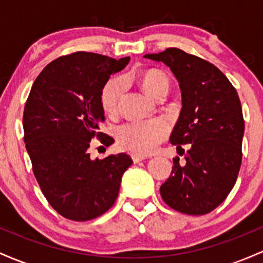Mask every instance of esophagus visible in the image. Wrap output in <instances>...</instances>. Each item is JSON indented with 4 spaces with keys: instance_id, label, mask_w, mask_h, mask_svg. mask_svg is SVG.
I'll list each match as a JSON object with an SVG mask.
<instances>
[{
    "instance_id": "1",
    "label": "esophagus",
    "mask_w": 263,
    "mask_h": 263,
    "mask_svg": "<svg viewBox=\"0 0 263 263\" xmlns=\"http://www.w3.org/2000/svg\"><path fill=\"white\" fill-rule=\"evenodd\" d=\"M146 158H147V156H143V155H132V161H134V163H138Z\"/></svg>"
}]
</instances>
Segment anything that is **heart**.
<instances>
[{
  "label": "heart",
  "instance_id": "obj_1",
  "mask_svg": "<svg viewBox=\"0 0 263 263\" xmlns=\"http://www.w3.org/2000/svg\"><path fill=\"white\" fill-rule=\"evenodd\" d=\"M137 81L144 92L156 99L161 92L170 89L167 74L158 69H148L137 75ZM125 89V81L121 78H114L105 84L101 92V106L107 115L116 112L119 101ZM168 128L162 121L132 122L120 126L116 131L119 144L123 148L137 153H149L167 136Z\"/></svg>",
  "mask_w": 263,
  "mask_h": 263
}]
</instances>
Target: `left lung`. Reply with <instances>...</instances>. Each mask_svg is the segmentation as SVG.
<instances>
[{"instance_id":"left-lung-1","label":"left lung","mask_w":263,"mask_h":263,"mask_svg":"<svg viewBox=\"0 0 263 263\" xmlns=\"http://www.w3.org/2000/svg\"><path fill=\"white\" fill-rule=\"evenodd\" d=\"M144 58L164 63L177 78L182 110L170 141L189 144L184 164L173 159L162 199L179 213L204 215L225 200L241 167L245 121L237 91L215 65L178 48Z\"/></svg>"}]
</instances>
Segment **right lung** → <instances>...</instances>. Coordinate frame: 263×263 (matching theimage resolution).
Masks as SVG:
<instances>
[{
	"label": "right lung",
	"instance_id": "1",
	"mask_svg": "<svg viewBox=\"0 0 263 263\" xmlns=\"http://www.w3.org/2000/svg\"><path fill=\"white\" fill-rule=\"evenodd\" d=\"M128 62L129 57L71 53L49 63L32 85L23 112L26 148L45 199L66 219L87 221L106 213L132 164L126 153L92 161L87 152L93 137L114 143L100 132L101 92Z\"/></svg>",
	"mask_w": 263,
	"mask_h": 263
}]
</instances>
